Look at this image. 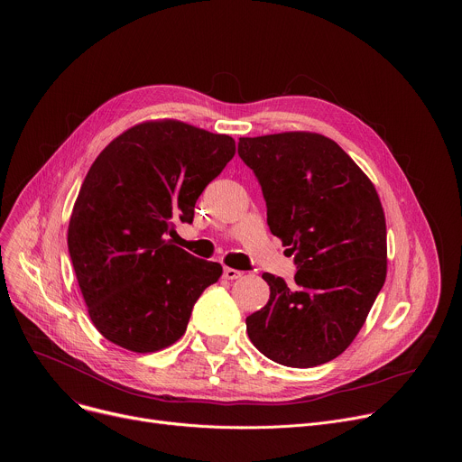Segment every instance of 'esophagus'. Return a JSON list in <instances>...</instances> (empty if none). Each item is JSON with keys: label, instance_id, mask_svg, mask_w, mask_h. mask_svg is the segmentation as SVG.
Masks as SVG:
<instances>
[{"label": "esophagus", "instance_id": "1", "mask_svg": "<svg viewBox=\"0 0 462 462\" xmlns=\"http://www.w3.org/2000/svg\"><path fill=\"white\" fill-rule=\"evenodd\" d=\"M223 276H225L226 280H237V278L243 276V273H239V271H236V269H230V267H225Z\"/></svg>", "mask_w": 462, "mask_h": 462}]
</instances>
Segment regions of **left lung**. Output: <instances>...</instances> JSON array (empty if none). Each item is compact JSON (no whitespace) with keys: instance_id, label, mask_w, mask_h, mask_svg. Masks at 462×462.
<instances>
[{"instance_id":"1","label":"left lung","mask_w":462,"mask_h":462,"mask_svg":"<svg viewBox=\"0 0 462 462\" xmlns=\"http://www.w3.org/2000/svg\"><path fill=\"white\" fill-rule=\"evenodd\" d=\"M237 153L267 203V223L298 269L269 273L267 305L246 318L250 342L289 367L342 355L362 328L387 273L385 217L367 175L331 139L307 131L241 137Z\"/></svg>"}]
</instances>
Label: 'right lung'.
Wrapping results in <instances>:
<instances>
[{
    "label": "right lung",
    "instance_id": "right-lung-1",
    "mask_svg": "<svg viewBox=\"0 0 462 462\" xmlns=\"http://www.w3.org/2000/svg\"><path fill=\"white\" fill-rule=\"evenodd\" d=\"M236 153L228 135L179 120L124 131L89 168L73 207L68 246L98 333L134 353H155L186 331L195 301L223 274L171 245L193 221L203 189Z\"/></svg>",
    "mask_w": 462,
    "mask_h": 462
}]
</instances>
